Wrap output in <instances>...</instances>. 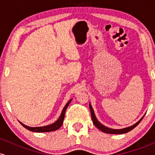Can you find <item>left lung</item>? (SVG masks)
Returning a JSON list of instances; mask_svg holds the SVG:
<instances>
[{
	"label": "left lung",
	"mask_w": 155,
	"mask_h": 155,
	"mask_svg": "<svg viewBox=\"0 0 155 155\" xmlns=\"http://www.w3.org/2000/svg\"><path fill=\"white\" fill-rule=\"evenodd\" d=\"M90 112H91V117H92V122H93V124H95L96 127H97L99 130H101V131H103V132L106 133H109V134H123V133H126L129 132V131L132 130L133 129H134L135 127H136V126L140 123V121L142 120V119H143V117H142V118L140 119V120L138 121V122H136V124H133V125H132V126H130V127H126V128L120 129V130L111 129V128H108V127H106V126L103 125L102 124H101L100 122L97 121V120L96 119V117H95V113H94L93 109H92L91 105L90 104Z\"/></svg>",
	"instance_id": "obj_1"
}]
</instances>
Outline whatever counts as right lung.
Listing matches in <instances>:
<instances>
[{
	"label": "right lung",
	"instance_id": "add662e5",
	"mask_svg": "<svg viewBox=\"0 0 155 155\" xmlns=\"http://www.w3.org/2000/svg\"><path fill=\"white\" fill-rule=\"evenodd\" d=\"M71 100H70L67 103V104L65 105V107H64L63 111H62L61 115H60V118L58 119L54 123L50 124V125L44 126V127H28V126H26L25 124H22V122H20V124H22L24 127H25L26 129H28V130L33 131V132H37V133H45V132H51V131H54L57 130L60 128L62 126V124L63 123L64 117H65V111H66L68 106L69 104L71 103Z\"/></svg>",
	"mask_w": 155,
	"mask_h": 155
}]
</instances>
